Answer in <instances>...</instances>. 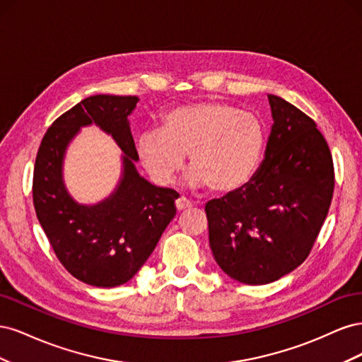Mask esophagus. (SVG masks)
Masks as SVG:
<instances>
[{
  "mask_svg": "<svg viewBox=\"0 0 362 362\" xmlns=\"http://www.w3.org/2000/svg\"><path fill=\"white\" fill-rule=\"evenodd\" d=\"M175 206H177V210L178 211H185V210H190L192 208V202L190 201H187L185 198H178L177 201H175Z\"/></svg>",
  "mask_w": 362,
  "mask_h": 362,
  "instance_id": "34e87169",
  "label": "esophagus"
}]
</instances>
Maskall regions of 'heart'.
I'll list each match as a JSON object with an SVG mask.
<instances>
[{
  "instance_id": "heart-1",
  "label": "heart",
  "mask_w": 362,
  "mask_h": 362,
  "mask_svg": "<svg viewBox=\"0 0 362 362\" xmlns=\"http://www.w3.org/2000/svg\"><path fill=\"white\" fill-rule=\"evenodd\" d=\"M264 146L266 129L257 115L228 103L205 101L164 113L160 131L139 137L137 156L149 177L166 185L189 154L190 185L233 193L254 178Z\"/></svg>"
}]
</instances>
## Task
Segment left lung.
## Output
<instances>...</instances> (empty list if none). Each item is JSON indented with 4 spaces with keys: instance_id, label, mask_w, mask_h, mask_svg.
Instances as JSON below:
<instances>
[{
    "instance_id": "left-lung-1",
    "label": "left lung",
    "mask_w": 362,
    "mask_h": 362,
    "mask_svg": "<svg viewBox=\"0 0 362 362\" xmlns=\"http://www.w3.org/2000/svg\"><path fill=\"white\" fill-rule=\"evenodd\" d=\"M267 98L273 125L261 166L243 189L205 205L216 262L249 286L276 281L306 259L335 184L314 120L276 95Z\"/></svg>"
}]
</instances>
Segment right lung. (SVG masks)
Segmentation results:
<instances>
[{
  "instance_id": "add662e5",
  "label": "right lung",
  "mask_w": 362,
  "mask_h": 362,
  "mask_svg": "<svg viewBox=\"0 0 362 362\" xmlns=\"http://www.w3.org/2000/svg\"><path fill=\"white\" fill-rule=\"evenodd\" d=\"M137 96L95 95L63 113L37 151L33 202L57 258L72 276L95 287H117L133 278L177 214L172 189L140 177L128 116ZM95 123L123 149V175L115 192L95 206L76 203L62 181V160L81 126Z\"/></svg>"
}]
</instances>
